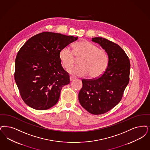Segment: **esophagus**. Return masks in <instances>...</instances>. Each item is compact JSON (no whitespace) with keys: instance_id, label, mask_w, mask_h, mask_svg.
I'll use <instances>...</instances> for the list:
<instances>
[{"instance_id":"esophagus-1","label":"esophagus","mask_w":150,"mask_h":150,"mask_svg":"<svg viewBox=\"0 0 150 150\" xmlns=\"http://www.w3.org/2000/svg\"><path fill=\"white\" fill-rule=\"evenodd\" d=\"M76 78L75 77V76H70V81H72V80H74V79H75Z\"/></svg>"}]
</instances>
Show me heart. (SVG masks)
Returning a JSON list of instances; mask_svg holds the SVG:
<instances>
[{
	"label": "heart",
	"mask_w": 150,
	"mask_h": 150,
	"mask_svg": "<svg viewBox=\"0 0 150 150\" xmlns=\"http://www.w3.org/2000/svg\"><path fill=\"white\" fill-rule=\"evenodd\" d=\"M80 59V66L72 68L68 71L77 76L89 75L91 79L98 78L105 71L108 66V53L87 40H81L73 45V50L67 47L62 48L59 53L62 66L69 69Z\"/></svg>",
	"instance_id": "1"
}]
</instances>
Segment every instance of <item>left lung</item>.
<instances>
[{
    "label": "left lung",
    "mask_w": 150,
    "mask_h": 150,
    "mask_svg": "<svg viewBox=\"0 0 150 150\" xmlns=\"http://www.w3.org/2000/svg\"><path fill=\"white\" fill-rule=\"evenodd\" d=\"M108 53L105 71L98 78L82 79L83 87L79 93L81 106L91 114L108 112L121 100L129 81L130 61L118 45L102 37L92 38Z\"/></svg>",
    "instance_id": "left-lung-1"
}]
</instances>
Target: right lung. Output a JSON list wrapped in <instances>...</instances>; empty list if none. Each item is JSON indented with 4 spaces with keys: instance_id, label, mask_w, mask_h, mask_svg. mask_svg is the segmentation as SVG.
Masks as SVG:
<instances>
[{
    "instance_id": "1",
    "label": "right lung",
    "mask_w": 150,
    "mask_h": 150,
    "mask_svg": "<svg viewBox=\"0 0 150 150\" xmlns=\"http://www.w3.org/2000/svg\"><path fill=\"white\" fill-rule=\"evenodd\" d=\"M78 37L44 32L32 37L19 50L14 79L24 103L36 110H46L59 99L61 90L70 83L61 66L62 48Z\"/></svg>"
}]
</instances>
